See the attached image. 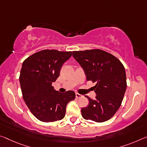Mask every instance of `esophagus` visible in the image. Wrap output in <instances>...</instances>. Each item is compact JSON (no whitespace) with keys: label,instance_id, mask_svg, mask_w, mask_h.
I'll list each match as a JSON object with an SVG mask.
<instances>
[{"label":"esophagus","instance_id":"1","mask_svg":"<svg viewBox=\"0 0 147 147\" xmlns=\"http://www.w3.org/2000/svg\"><path fill=\"white\" fill-rule=\"evenodd\" d=\"M83 97L82 95L79 94H78V93H76V98L79 99V98H81V97Z\"/></svg>","mask_w":147,"mask_h":147}]
</instances>
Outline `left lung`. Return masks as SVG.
<instances>
[{
  "label": "left lung",
  "mask_w": 147,
  "mask_h": 147,
  "mask_svg": "<svg viewBox=\"0 0 147 147\" xmlns=\"http://www.w3.org/2000/svg\"><path fill=\"white\" fill-rule=\"evenodd\" d=\"M73 56L82 67L87 81L96 82L95 99L81 109L82 117L95 122H103L115 115L122 104L126 90V74L118 59L105 51L95 49L74 51Z\"/></svg>",
  "instance_id": "1"
}]
</instances>
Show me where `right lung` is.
Wrapping results in <instances>:
<instances>
[{
	"mask_svg": "<svg viewBox=\"0 0 147 147\" xmlns=\"http://www.w3.org/2000/svg\"><path fill=\"white\" fill-rule=\"evenodd\" d=\"M72 55V52L44 50L23 61L20 75L23 98L37 119L44 122L62 120L73 91L60 93L52 86L59 77L60 69Z\"/></svg>",
	"mask_w": 147,
	"mask_h": 147,
	"instance_id": "obj_1",
	"label": "right lung"
}]
</instances>
